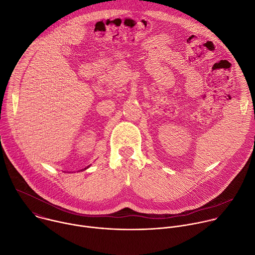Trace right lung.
I'll return each mask as SVG.
<instances>
[{
	"label": "right lung",
	"instance_id": "obj_1",
	"mask_svg": "<svg viewBox=\"0 0 255 255\" xmlns=\"http://www.w3.org/2000/svg\"><path fill=\"white\" fill-rule=\"evenodd\" d=\"M88 167H89V166H88ZM85 169H86V168H85Z\"/></svg>",
	"mask_w": 255,
	"mask_h": 255
}]
</instances>
